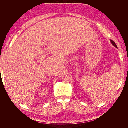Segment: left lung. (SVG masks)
<instances>
[{"mask_svg":"<svg viewBox=\"0 0 128 128\" xmlns=\"http://www.w3.org/2000/svg\"><path fill=\"white\" fill-rule=\"evenodd\" d=\"M110 42H111L112 43V44H113L115 47L116 48H118V47H117V45H116V44H115V42L113 41V40H110Z\"/></svg>","mask_w":128,"mask_h":128,"instance_id":"obj_1","label":"left lung"}]
</instances>
